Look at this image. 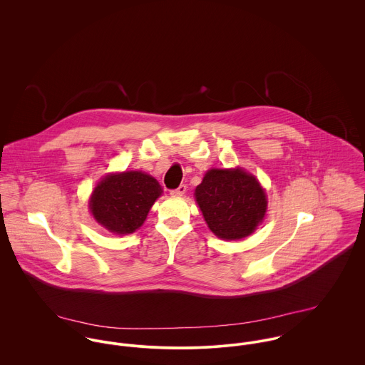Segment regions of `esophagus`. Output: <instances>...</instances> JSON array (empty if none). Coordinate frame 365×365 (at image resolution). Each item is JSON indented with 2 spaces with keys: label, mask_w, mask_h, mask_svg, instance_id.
I'll return each instance as SVG.
<instances>
[{
  "label": "esophagus",
  "mask_w": 365,
  "mask_h": 365,
  "mask_svg": "<svg viewBox=\"0 0 365 365\" xmlns=\"http://www.w3.org/2000/svg\"><path fill=\"white\" fill-rule=\"evenodd\" d=\"M185 191H187V185H185V184H181L178 188L173 190L170 194H171L173 197H182V195L185 194Z\"/></svg>",
  "instance_id": "34e87169"
}]
</instances>
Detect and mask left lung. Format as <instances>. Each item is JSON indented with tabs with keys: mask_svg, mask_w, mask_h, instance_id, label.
<instances>
[{
	"mask_svg": "<svg viewBox=\"0 0 365 365\" xmlns=\"http://www.w3.org/2000/svg\"><path fill=\"white\" fill-rule=\"evenodd\" d=\"M194 195L209 229L223 240L252 235L267 210L259 180L240 167L208 170Z\"/></svg>",
	"mask_w": 365,
	"mask_h": 365,
	"instance_id": "obj_1",
	"label": "left lung"
}]
</instances>
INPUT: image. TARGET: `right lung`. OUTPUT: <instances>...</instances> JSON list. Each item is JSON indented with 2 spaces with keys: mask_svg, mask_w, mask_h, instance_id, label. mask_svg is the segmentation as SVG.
I'll use <instances>...</instances> for the list:
<instances>
[{
  "mask_svg": "<svg viewBox=\"0 0 365 365\" xmlns=\"http://www.w3.org/2000/svg\"><path fill=\"white\" fill-rule=\"evenodd\" d=\"M163 190L156 178L142 171L108 174L90 198V210L97 223L115 235L138 230Z\"/></svg>",
  "mask_w": 365,
  "mask_h": 365,
  "instance_id": "obj_1",
  "label": "right lung"
}]
</instances>
